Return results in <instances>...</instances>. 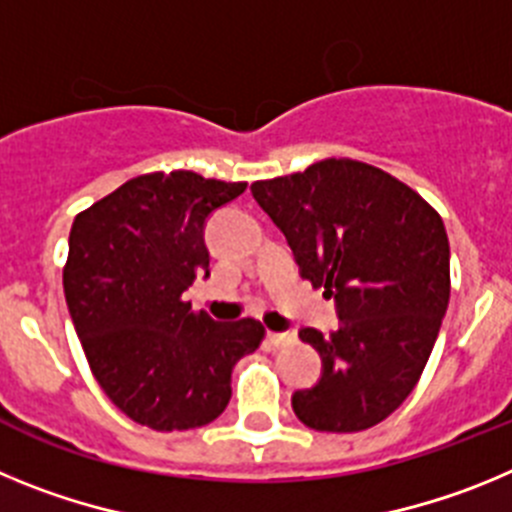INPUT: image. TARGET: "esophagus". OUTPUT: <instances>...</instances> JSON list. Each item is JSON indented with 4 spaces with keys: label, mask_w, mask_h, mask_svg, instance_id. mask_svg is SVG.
Wrapping results in <instances>:
<instances>
[{
    "label": "esophagus",
    "mask_w": 512,
    "mask_h": 512,
    "mask_svg": "<svg viewBox=\"0 0 512 512\" xmlns=\"http://www.w3.org/2000/svg\"><path fill=\"white\" fill-rule=\"evenodd\" d=\"M269 341L274 343V346H277V348L292 346V343L297 341V333H295V330H282V333H269Z\"/></svg>",
    "instance_id": "1"
}]
</instances>
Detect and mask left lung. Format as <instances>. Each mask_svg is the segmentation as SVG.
Wrapping results in <instances>:
<instances>
[{
  "label": "left lung",
  "instance_id": "obj_1",
  "mask_svg": "<svg viewBox=\"0 0 512 512\" xmlns=\"http://www.w3.org/2000/svg\"><path fill=\"white\" fill-rule=\"evenodd\" d=\"M251 192L341 320L330 336L300 330L323 372L292 395V410L312 431L382 423L418 384L449 307L443 220L408 184L351 158L253 182Z\"/></svg>",
  "mask_w": 512,
  "mask_h": 512
}]
</instances>
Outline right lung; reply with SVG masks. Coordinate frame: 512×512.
<instances>
[{"instance_id":"1","label":"right lung","mask_w":512,"mask_h":512,"mask_svg":"<svg viewBox=\"0 0 512 512\" xmlns=\"http://www.w3.org/2000/svg\"><path fill=\"white\" fill-rule=\"evenodd\" d=\"M246 182L194 171L135 176L71 225L63 292L104 395L153 431H189L228 408L230 374L264 338L253 318L217 323L184 292L210 277L207 217Z\"/></svg>"}]
</instances>
